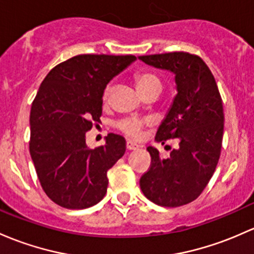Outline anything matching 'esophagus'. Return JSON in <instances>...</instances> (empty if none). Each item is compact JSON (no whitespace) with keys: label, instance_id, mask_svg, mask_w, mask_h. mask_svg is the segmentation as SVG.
Listing matches in <instances>:
<instances>
[{"label":"esophagus","instance_id":"1","mask_svg":"<svg viewBox=\"0 0 254 254\" xmlns=\"http://www.w3.org/2000/svg\"><path fill=\"white\" fill-rule=\"evenodd\" d=\"M138 147H140V146H138L136 142H134V141L131 140L127 141V148L129 149V151H134V149H137Z\"/></svg>","mask_w":254,"mask_h":254}]
</instances>
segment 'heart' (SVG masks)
Segmentation results:
<instances>
[{
	"label": "heart",
	"mask_w": 254,
	"mask_h": 254,
	"mask_svg": "<svg viewBox=\"0 0 254 254\" xmlns=\"http://www.w3.org/2000/svg\"><path fill=\"white\" fill-rule=\"evenodd\" d=\"M136 87L140 91L141 95H145L146 92L151 91V90H162V81L156 74L149 73V71H142V73H137L135 75ZM109 96H111V86H108L103 93V100L108 101ZM147 124V120L138 119V118H124L120 119L116 123L117 129L124 132L125 135L130 136V137H138L142 132V127Z\"/></svg>",
	"instance_id": "obj_1"
}]
</instances>
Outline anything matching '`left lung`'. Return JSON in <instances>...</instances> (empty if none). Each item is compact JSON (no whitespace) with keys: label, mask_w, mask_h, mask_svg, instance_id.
<instances>
[{"label":"left lung","mask_w":254,"mask_h":254,"mask_svg":"<svg viewBox=\"0 0 254 254\" xmlns=\"http://www.w3.org/2000/svg\"><path fill=\"white\" fill-rule=\"evenodd\" d=\"M138 58L175 74L178 95L156 140L179 141V148L168 158L147 147L151 165L141 176L140 188L153 203L180 207L194 201L214 174L223 142V101L212 71L199 56L169 52Z\"/></svg>","instance_id":"1"}]
</instances>
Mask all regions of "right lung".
I'll return each mask as SVG.
<instances>
[{"instance_id": "add662e5", "label": "right lung", "mask_w": 254, "mask_h": 254, "mask_svg": "<svg viewBox=\"0 0 254 254\" xmlns=\"http://www.w3.org/2000/svg\"><path fill=\"white\" fill-rule=\"evenodd\" d=\"M135 56L79 55L57 64L40 85L30 112L29 149L45 193L68 209L98 203L107 172L125 153V138L109 134L95 149L86 134L102 116L107 84Z\"/></svg>"}]
</instances>
